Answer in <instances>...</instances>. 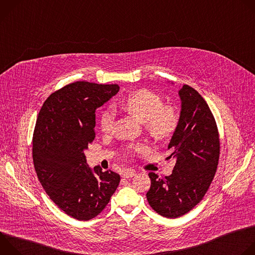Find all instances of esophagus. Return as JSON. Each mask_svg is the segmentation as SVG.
Segmentation results:
<instances>
[{
    "mask_svg": "<svg viewBox=\"0 0 255 255\" xmlns=\"http://www.w3.org/2000/svg\"><path fill=\"white\" fill-rule=\"evenodd\" d=\"M136 174V172L134 170H131V169H128V170H125L123 172V177L124 178H130L132 176H134Z\"/></svg>",
    "mask_w": 255,
    "mask_h": 255,
    "instance_id": "obj_1",
    "label": "esophagus"
}]
</instances>
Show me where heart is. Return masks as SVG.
<instances>
[{"label":"heart","instance_id":"1","mask_svg":"<svg viewBox=\"0 0 255 255\" xmlns=\"http://www.w3.org/2000/svg\"><path fill=\"white\" fill-rule=\"evenodd\" d=\"M123 110L144 123L145 129L156 140H166L176 131L179 115L171 106H163V100L157 94L140 90L124 98L120 103ZM115 119V113L108 108L102 111L100 126L102 131L110 132Z\"/></svg>","mask_w":255,"mask_h":255}]
</instances>
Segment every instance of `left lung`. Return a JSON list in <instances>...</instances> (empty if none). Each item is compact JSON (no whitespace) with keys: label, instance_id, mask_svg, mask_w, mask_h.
<instances>
[{"label":"left lung","instance_id":"1","mask_svg":"<svg viewBox=\"0 0 255 255\" xmlns=\"http://www.w3.org/2000/svg\"><path fill=\"white\" fill-rule=\"evenodd\" d=\"M173 84V83H171ZM179 124L167 149L175 165L168 176L149 172L151 186L146 194L151 208L166 218H177L190 212L207 193L220 154L217 125L203 97L192 87L183 86Z\"/></svg>","mask_w":255,"mask_h":255}]
</instances>
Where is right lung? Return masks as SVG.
Here are the masks:
<instances>
[{"instance_id":"obj_1","label":"right lung","mask_w":255,"mask_h":255,"mask_svg":"<svg viewBox=\"0 0 255 255\" xmlns=\"http://www.w3.org/2000/svg\"><path fill=\"white\" fill-rule=\"evenodd\" d=\"M118 85L76 82L51 94L33 134V162L49 198L80 221L98 216L120 183L112 170L91 168L85 150L96 137V110L119 92Z\"/></svg>"}]
</instances>
